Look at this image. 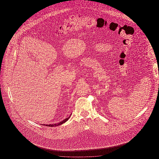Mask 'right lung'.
<instances>
[{
    "mask_svg": "<svg viewBox=\"0 0 159 159\" xmlns=\"http://www.w3.org/2000/svg\"><path fill=\"white\" fill-rule=\"evenodd\" d=\"M70 117V116L67 117V118H66V119H65L64 120H63L62 121H61L60 122H59L58 123H56V124H53V125H51V124H50V125H43L44 126H49V127H54V126H59V125H62V124H63V123H64L66 121H67L68 120V119Z\"/></svg>",
    "mask_w": 159,
    "mask_h": 159,
    "instance_id": "obj_1",
    "label": "right lung"
}]
</instances>
